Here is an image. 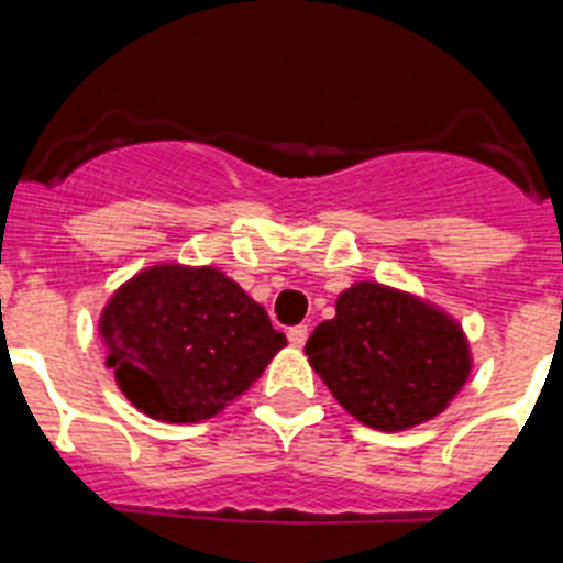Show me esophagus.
<instances>
[{
    "label": "esophagus",
    "mask_w": 563,
    "mask_h": 563,
    "mask_svg": "<svg viewBox=\"0 0 563 563\" xmlns=\"http://www.w3.org/2000/svg\"><path fill=\"white\" fill-rule=\"evenodd\" d=\"M309 340V325H295V329H288V342L295 345V349H302Z\"/></svg>",
    "instance_id": "1"
}]
</instances>
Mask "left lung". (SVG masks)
<instances>
[{
    "instance_id": "obj_1",
    "label": "left lung",
    "mask_w": 563,
    "mask_h": 563,
    "mask_svg": "<svg viewBox=\"0 0 563 563\" xmlns=\"http://www.w3.org/2000/svg\"><path fill=\"white\" fill-rule=\"evenodd\" d=\"M336 402L376 430H408L442 413L471 374L459 322L379 283H354L336 317L306 342Z\"/></svg>"
}]
</instances>
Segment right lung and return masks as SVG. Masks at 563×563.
Returning a JSON list of instances; mask_svg holds the SVG:
<instances>
[{"label": "right lung", "mask_w": 563, "mask_h": 563, "mask_svg": "<svg viewBox=\"0 0 563 563\" xmlns=\"http://www.w3.org/2000/svg\"><path fill=\"white\" fill-rule=\"evenodd\" d=\"M124 397L161 422H203L257 383L286 336L266 309L212 266L144 268L99 322Z\"/></svg>", "instance_id": "right-lung-1"}]
</instances>
